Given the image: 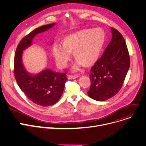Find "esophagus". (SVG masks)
<instances>
[{
    "instance_id": "34e87169",
    "label": "esophagus",
    "mask_w": 146,
    "mask_h": 146,
    "mask_svg": "<svg viewBox=\"0 0 146 146\" xmlns=\"http://www.w3.org/2000/svg\"><path fill=\"white\" fill-rule=\"evenodd\" d=\"M80 75H69L68 76V79L69 80H74L77 78H78Z\"/></svg>"
}]
</instances>
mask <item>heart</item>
Listing matches in <instances>:
<instances>
[{"label":"heart","instance_id":"obj_1","mask_svg":"<svg viewBox=\"0 0 146 146\" xmlns=\"http://www.w3.org/2000/svg\"><path fill=\"white\" fill-rule=\"evenodd\" d=\"M104 42L105 34L101 29H82L65 36L62 46L54 44L52 54L57 66L63 68L71 59L72 52L76 61L72 69L77 71L83 65L91 66L97 62Z\"/></svg>","mask_w":146,"mask_h":146}]
</instances>
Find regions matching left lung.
Masks as SVG:
<instances>
[{
  "label": "left lung",
  "instance_id": "left-lung-1",
  "mask_svg": "<svg viewBox=\"0 0 146 146\" xmlns=\"http://www.w3.org/2000/svg\"><path fill=\"white\" fill-rule=\"evenodd\" d=\"M112 38L104 54L91 68L90 97L104 101L114 97L123 86L130 60L125 40L117 30L111 28Z\"/></svg>",
  "mask_w": 146,
  "mask_h": 146
}]
</instances>
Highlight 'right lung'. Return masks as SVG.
Here are the masks:
<instances>
[{"mask_svg": "<svg viewBox=\"0 0 146 146\" xmlns=\"http://www.w3.org/2000/svg\"><path fill=\"white\" fill-rule=\"evenodd\" d=\"M55 25L54 23L42 26L25 36L18 45L15 55L14 74L19 87L28 99L42 107L53 106L61 98L67 81L65 74L46 69L32 74L25 68L22 54L23 50L32 44L33 39L37 34L49 30Z\"/></svg>", "mask_w": 146, "mask_h": 146, "instance_id": "1", "label": "right lung"}]
</instances>
